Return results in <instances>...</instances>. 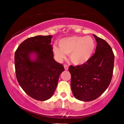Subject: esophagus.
<instances>
[{
  "instance_id": "1",
  "label": "esophagus",
  "mask_w": 124,
  "mask_h": 124,
  "mask_svg": "<svg viewBox=\"0 0 124 124\" xmlns=\"http://www.w3.org/2000/svg\"><path fill=\"white\" fill-rule=\"evenodd\" d=\"M64 70H68V66H67L66 64H64Z\"/></svg>"
}]
</instances>
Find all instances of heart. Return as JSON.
<instances>
[{
    "mask_svg": "<svg viewBox=\"0 0 124 124\" xmlns=\"http://www.w3.org/2000/svg\"><path fill=\"white\" fill-rule=\"evenodd\" d=\"M60 48L54 47V52L59 60L70 54V61L75 65L85 63L93 54L95 49V43L90 36H72L64 38L58 42Z\"/></svg>",
    "mask_w": 124,
    "mask_h": 124,
    "instance_id": "b5f03b06",
    "label": "heart"
}]
</instances>
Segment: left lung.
<instances>
[{
    "label": "left lung",
    "mask_w": 124,
    "mask_h": 124,
    "mask_svg": "<svg viewBox=\"0 0 124 124\" xmlns=\"http://www.w3.org/2000/svg\"><path fill=\"white\" fill-rule=\"evenodd\" d=\"M95 53L85 63L69 67L70 86L74 97L89 102L97 98L106 91L112 80L114 54L110 45L95 35Z\"/></svg>",
    "instance_id": "left-lung-1"
}]
</instances>
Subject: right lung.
Listing matches in <instances>:
<instances>
[{
    "label": "right lung",
    "mask_w": 124,
    "mask_h": 124,
    "mask_svg": "<svg viewBox=\"0 0 124 124\" xmlns=\"http://www.w3.org/2000/svg\"><path fill=\"white\" fill-rule=\"evenodd\" d=\"M52 35L29 38L15 53V67L18 84L28 96L44 101L52 97L57 87L62 64L54 58ZM34 55L33 59L31 57Z\"/></svg>",
    "instance_id": "right-lung-1"
}]
</instances>
